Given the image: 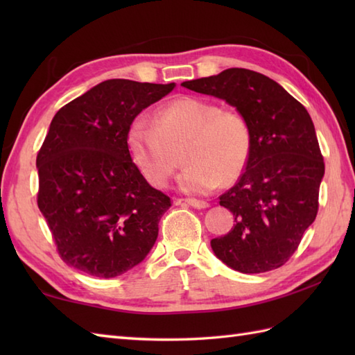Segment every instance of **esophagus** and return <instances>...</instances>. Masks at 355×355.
Returning <instances> with one entry per match:
<instances>
[{
    "instance_id": "34e87169",
    "label": "esophagus",
    "mask_w": 355,
    "mask_h": 355,
    "mask_svg": "<svg viewBox=\"0 0 355 355\" xmlns=\"http://www.w3.org/2000/svg\"><path fill=\"white\" fill-rule=\"evenodd\" d=\"M187 202V205L195 207V209H207L209 207V202L207 201H202V200H197V198H186V200H177V202Z\"/></svg>"
}]
</instances>
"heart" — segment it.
Masks as SVG:
<instances>
[{
	"label": "heart",
	"instance_id": "obj_1",
	"mask_svg": "<svg viewBox=\"0 0 355 355\" xmlns=\"http://www.w3.org/2000/svg\"><path fill=\"white\" fill-rule=\"evenodd\" d=\"M132 162L154 187H164L183 149L187 164L178 184L187 193H207L243 173L252 148L247 119L212 101L183 96L157 111L153 122L135 117L126 132Z\"/></svg>",
	"mask_w": 355,
	"mask_h": 355
}]
</instances>
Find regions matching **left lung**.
I'll return each mask as SVG.
<instances>
[{
  "mask_svg": "<svg viewBox=\"0 0 355 355\" xmlns=\"http://www.w3.org/2000/svg\"><path fill=\"white\" fill-rule=\"evenodd\" d=\"M182 85L235 107L252 131L243 175L220 197L235 224L210 241L214 253L241 273L282 267L319 210L325 163L310 114L277 82L252 70L227 69Z\"/></svg>",
  "mask_w": 355,
  "mask_h": 355,
  "instance_id": "obj_1",
  "label": "left lung"
}]
</instances>
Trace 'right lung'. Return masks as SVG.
Here are the masks:
<instances>
[{
	"label": "right lung",
	"mask_w": 355,
	"mask_h": 355,
	"mask_svg": "<svg viewBox=\"0 0 355 355\" xmlns=\"http://www.w3.org/2000/svg\"><path fill=\"white\" fill-rule=\"evenodd\" d=\"M175 84L110 79L59 110L36 157L37 207L61 259L96 277H116L146 258L171 198L130 155L126 132Z\"/></svg>",
	"instance_id": "obj_1"
}]
</instances>
